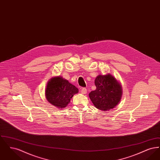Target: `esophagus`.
Here are the masks:
<instances>
[{
    "mask_svg": "<svg viewBox=\"0 0 160 160\" xmlns=\"http://www.w3.org/2000/svg\"><path fill=\"white\" fill-rule=\"evenodd\" d=\"M81 93L82 94H85L87 93V89L85 88H83L82 89H81Z\"/></svg>",
    "mask_w": 160,
    "mask_h": 160,
    "instance_id": "34e87169",
    "label": "esophagus"
}]
</instances>
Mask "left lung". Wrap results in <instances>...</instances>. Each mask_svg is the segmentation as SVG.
<instances>
[{"label":"left lung","instance_id":"obj_1","mask_svg":"<svg viewBox=\"0 0 160 160\" xmlns=\"http://www.w3.org/2000/svg\"><path fill=\"white\" fill-rule=\"evenodd\" d=\"M96 89L89 93L92 103L98 109L107 111L113 108L122 97V86L114 77L99 75L95 80Z\"/></svg>","mask_w":160,"mask_h":160}]
</instances>
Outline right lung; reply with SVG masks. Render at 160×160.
I'll use <instances>...</instances> for the list:
<instances>
[{
    "instance_id": "obj_1",
    "label": "right lung",
    "mask_w": 160,
    "mask_h": 160,
    "mask_svg": "<svg viewBox=\"0 0 160 160\" xmlns=\"http://www.w3.org/2000/svg\"><path fill=\"white\" fill-rule=\"evenodd\" d=\"M46 97L52 105L59 108L67 106L78 89L62 77L52 78L46 86Z\"/></svg>"
}]
</instances>
